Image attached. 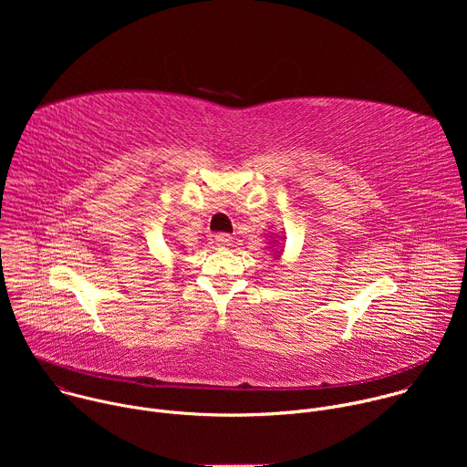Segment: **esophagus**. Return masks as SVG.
<instances>
[{"instance_id": "esophagus-1", "label": "esophagus", "mask_w": 467, "mask_h": 467, "mask_svg": "<svg viewBox=\"0 0 467 467\" xmlns=\"http://www.w3.org/2000/svg\"><path fill=\"white\" fill-rule=\"evenodd\" d=\"M214 240H216V244L218 245H231V242H233V236L231 234H227V233H218L216 236H214Z\"/></svg>"}]
</instances>
